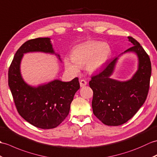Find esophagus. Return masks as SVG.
Here are the masks:
<instances>
[{
  "label": "esophagus",
  "mask_w": 157,
  "mask_h": 157,
  "mask_svg": "<svg viewBox=\"0 0 157 157\" xmlns=\"http://www.w3.org/2000/svg\"><path fill=\"white\" fill-rule=\"evenodd\" d=\"M87 84V82L84 79H81L80 80V86H81V87H83V86H85Z\"/></svg>",
  "instance_id": "esophagus-1"
}]
</instances>
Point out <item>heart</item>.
Returning <instances> with one entry per match:
<instances>
[{"label": "heart", "mask_w": 157, "mask_h": 157, "mask_svg": "<svg viewBox=\"0 0 157 157\" xmlns=\"http://www.w3.org/2000/svg\"><path fill=\"white\" fill-rule=\"evenodd\" d=\"M111 54V47L106 43L91 41L80 44L72 51V60L64 59L65 68L72 74H77L79 67L86 65L89 72H95L101 68Z\"/></svg>", "instance_id": "b5f03b06"}]
</instances>
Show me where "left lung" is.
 <instances>
[{"label":"left lung","mask_w":157,"mask_h":157,"mask_svg":"<svg viewBox=\"0 0 157 157\" xmlns=\"http://www.w3.org/2000/svg\"><path fill=\"white\" fill-rule=\"evenodd\" d=\"M133 44L125 52H133L138 56V69L130 80L120 82L110 78L117 58L108 62L105 68L93 76L89 86L93 91V111L107 126H120L136 113L148 95L151 76V62L148 55L138 41L132 37Z\"/></svg>","instance_id":"1"}]
</instances>
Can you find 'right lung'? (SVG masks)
<instances>
[{"instance_id":"obj_1","label":"right lung","mask_w":157,"mask_h":157,"mask_svg":"<svg viewBox=\"0 0 157 157\" xmlns=\"http://www.w3.org/2000/svg\"><path fill=\"white\" fill-rule=\"evenodd\" d=\"M30 52L54 54L50 38L27 41L17 51L9 67V88L17 111L24 120L37 128H54L68 116L75 94L80 89L78 78L70 82L54 80L37 87L28 85L21 75L20 64L23 54Z\"/></svg>"}]
</instances>
